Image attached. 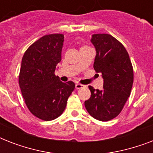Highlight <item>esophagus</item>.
<instances>
[{"label": "esophagus", "instance_id": "34e87169", "mask_svg": "<svg viewBox=\"0 0 153 153\" xmlns=\"http://www.w3.org/2000/svg\"><path fill=\"white\" fill-rule=\"evenodd\" d=\"M83 86H84V85H82V84H80V83L75 84V88L76 89H81V88H82Z\"/></svg>", "mask_w": 153, "mask_h": 153}]
</instances>
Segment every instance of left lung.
Wrapping results in <instances>:
<instances>
[{
  "label": "left lung",
  "mask_w": 153,
  "mask_h": 153,
  "mask_svg": "<svg viewBox=\"0 0 153 153\" xmlns=\"http://www.w3.org/2000/svg\"><path fill=\"white\" fill-rule=\"evenodd\" d=\"M91 42L95 47L94 68L102 73L103 89L89 86L91 98L85 107L94 118L107 121L116 117L130 95L133 83V65L121 42L109 34H94Z\"/></svg>",
  "instance_id": "8db88e82"
}]
</instances>
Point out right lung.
<instances>
[{"label":"right lung","mask_w":153,"mask_h":153,"mask_svg":"<svg viewBox=\"0 0 153 153\" xmlns=\"http://www.w3.org/2000/svg\"><path fill=\"white\" fill-rule=\"evenodd\" d=\"M63 41L62 34L44 36L27 49L21 62L19 84L22 95L29 111L44 121L62 114L75 87L73 82H62L55 74L62 59Z\"/></svg>","instance_id":"1"}]
</instances>
